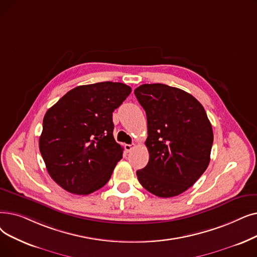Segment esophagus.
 Instances as JSON below:
<instances>
[{"instance_id":"esophagus-1","label":"esophagus","mask_w":257,"mask_h":257,"mask_svg":"<svg viewBox=\"0 0 257 257\" xmlns=\"http://www.w3.org/2000/svg\"><path fill=\"white\" fill-rule=\"evenodd\" d=\"M124 147H125V150H126L127 152H130L133 148H135V145H128V144H126Z\"/></svg>"}]
</instances>
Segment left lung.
Returning <instances> with one entry per match:
<instances>
[{
    "label": "left lung",
    "mask_w": 257,
    "mask_h": 257,
    "mask_svg": "<svg viewBox=\"0 0 257 257\" xmlns=\"http://www.w3.org/2000/svg\"><path fill=\"white\" fill-rule=\"evenodd\" d=\"M146 111L149 162L138 170L141 185L160 197L182 194L210 163L213 131L197 99L165 84H144L135 90Z\"/></svg>",
    "instance_id": "left-lung-1"
}]
</instances>
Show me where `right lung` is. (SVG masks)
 <instances>
[{"instance_id":"right-lung-1","label":"right lung","mask_w":257,"mask_h":257,"mask_svg":"<svg viewBox=\"0 0 257 257\" xmlns=\"http://www.w3.org/2000/svg\"><path fill=\"white\" fill-rule=\"evenodd\" d=\"M122 83L73 88L46 112L40 151L52 180L73 194H90L107 184L122 148L113 138L112 112L130 94Z\"/></svg>"}]
</instances>
